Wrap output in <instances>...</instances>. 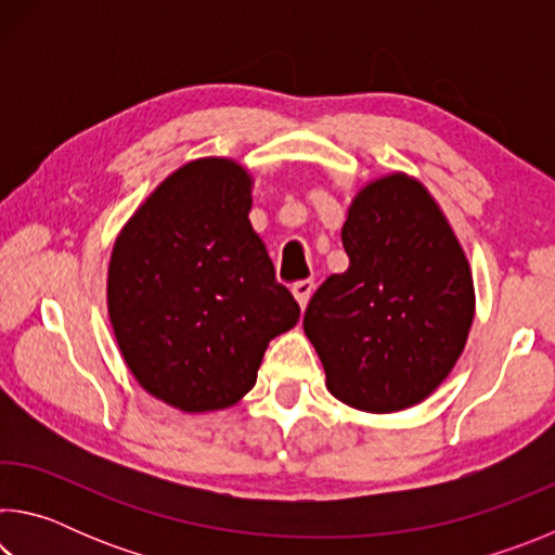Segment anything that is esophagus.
Listing matches in <instances>:
<instances>
[{
  "label": "esophagus",
  "instance_id": "34e87169",
  "mask_svg": "<svg viewBox=\"0 0 555 555\" xmlns=\"http://www.w3.org/2000/svg\"><path fill=\"white\" fill-rule=\"evenodd\" d=\"M313 288H315V284H313V279H304V281H298V284H294V298L298 300V306L300 308H306L308 306V298H311V294H313Z\"/></svg>",
  "mask_w": 555,
  "mask_h": 555
}]
</instances>
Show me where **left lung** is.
I'll return each mask as SVG.
<instances>
[{"instance_id": "obj_1", "label": "left lung", "mask_w": 555, "mask_h": 555, "mask_svg": "<svg viewBox=\"0 0 555 555\" xmlns=\"http://www.w3.org/2000/svg\"><path fill=\"white\" fill-rule=\"evenodd\" d=\"M345 274L315 291L304 331L327 391L360 411L391 413L430 397L463 354L475 286L438 203L406 173L354 195L343 224Z\"/></svg>"}]
</instances>
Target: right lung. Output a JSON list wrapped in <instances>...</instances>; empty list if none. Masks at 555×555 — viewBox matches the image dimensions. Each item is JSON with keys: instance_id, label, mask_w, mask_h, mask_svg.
<instances>
[{"instance_id": "add662e5", "label": "right lung", "mask_w": 555, "mask_h": 555, "mask_svg": "<svg viewBox=\"0 0 555 555\" xmlns=\"http://www.w3.org/2000/svg\"><path fill=\"white\" fill-rule=\"evenodd\" d=\"M251 176L198 158L149 195L115 242L107 311L134 379L185 413L237 403L300 308L251 230Z\"/></svg>"}]
</instances>
